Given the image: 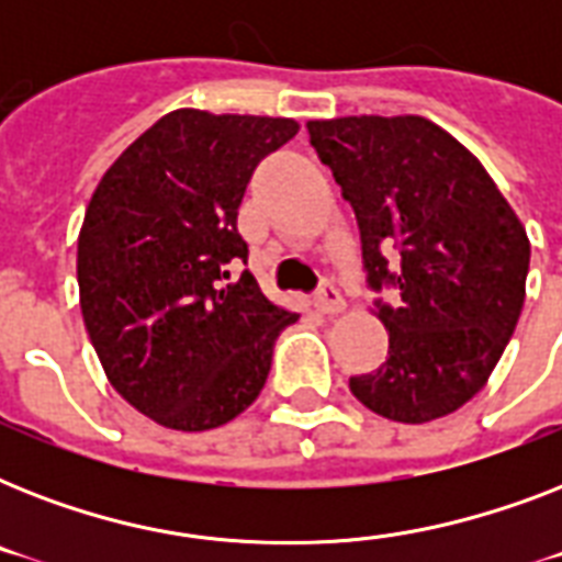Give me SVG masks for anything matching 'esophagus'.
Here are the masks:
<instances>
[{"label": "esophagus", "instance_id": "1", "mask_svg": "<svg viewBox=\"0 0 562 562\" xmlns=\"http://www.w3.org/2000/svg\"><path fill=\"white\" fill-rule=\"evenodd\" d=\"M315 306L324 312V315H335V312H341L344 308V297L338 285L333 280L321 282V289L315 291Z\"/></svg>", "mask_w": 562, "mask_h": 562}]
</instances>
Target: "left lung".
<instances>
[{
    "label": "left lung",
    "instance_id": "1",
    "mask_svg": "<svg viewBox=\"0 0 562 562\" xmlns=\"http://www.w3.org/2000/svg\"><path fill=\"white\" fill-rule=\"evenodd\" d=\"M306 127L356 212L368 285L396 291L375 300L387 359L352 375V396L396 423L446 417L484 387L522 315L525 227L484 166L428 119Z\"/></svg>",
    "mask_w": 562,
    "mask_h": 562
}]
</instances>
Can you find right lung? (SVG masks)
Segmentation results:
<instances>
[{
  "label": "right lung",
  "mask_w": 562,
  "mask_h": 562,
  "mask_svg": "<svg viewBox=\"0 0 562 562\" xmlns=\"http://www.w3.org/2000/svg\"><path fill=\"white\" fill-rule=\"evenodd\" d=\"M297 134L294 119L175 110L101 178L78 236V289L110 384L145 417L210 431L265 387L294 312L247 265L238 206L256 166Z\"/></svg>",
  "instance_id": "add662e5"
}]
</instances>
